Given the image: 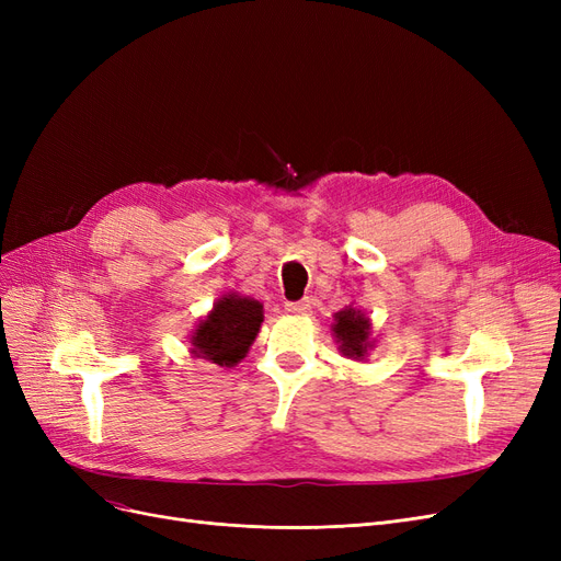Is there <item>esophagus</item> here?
<instances>
[{"mask_svg":"<svg viewBox=\"0 0 561 561\" xmlns=\"http://www.w3.org/2000/svg\"><path fill=\"white\" fill-rule=\"evenodd\" d=\"M285 311H287V313H299V316L309 313V311H311V299L304 297V299H299V301H287V304H285Z\"/></svg>","mask_w":561,"mask_h":561,"instance_id":"esophagus-1","label":"esophagus"}]
</instances>
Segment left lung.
Instances as JSON below:
<instances>
[{
	"label": "left lung",
	"mask_w": 561,
	"mask_h": 561,
	"mask_svg": "<svg viewBox=\"0 0 561 561\" xmlns=\"http://www.w3.org/2000/svg\"><path fill=\"white\" fill-rule=\"evenodd\" d=\"M336 342L342 344L339 348L344 351V355H351V358H363L369 346V320L355 309H346L336 313V325H334Z\"/></svg>",
	"instance_id": "obj_1"
}]
</instances>
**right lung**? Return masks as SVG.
Returning <instances> with one entry per match:
<instances>
[{"label":"right lung","mask_w":561,"mask_h":561,"mask_svg":"<svg viewBox=\"0 0 561 561\" xmlns=\"http://www.w3.org/2000/svg\"><path fill=\"white\" fill-rule=\"evenodd\" d=\"M262 320L264 316L260 301L227 295L215 304L213 313L206 320L198 322V330L192 336V351L198 358L233 367L245 358L248 348L260 332Z\"/></svg>","instance_id":"add662e5"}]
</instances>
